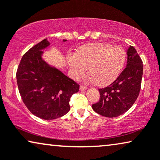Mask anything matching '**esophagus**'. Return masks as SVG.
Masks as SVG:
<instances>
[{"label": "esophagus", "mask_w": 160, "mask_h": 160, "mask_svg": "<svg viewBox=\"0 0 160 160\" xmlns=\"http://www.w3.org/2000/svg\"><path fill=\"white\" fill-rule=\"evenodd\" d=\"M88 90V88H87V87L84 86V85H81V86H80V90L84 91V90Z\"/></svg>", "instance_id": "1"}]
</instances>
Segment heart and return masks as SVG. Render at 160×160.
Wrapping results in <instances>:
<instances>
[{
	"label": "heart",
	"instance_id": "b5f03b06",
	"mask_svg": "<svg viewBox=\"0 0 160 160\" xmlns=\"http://www.w3.org/2000/svg\"><path fill=\"white\" fill-rule=\"evenodd\" d=\"M126 53L119 45L110 43H92L81 48L75 57H69L68 63L76 77L84 75L86 68L98 87L112 84L121 75L126 64Z\"/></svg>",
	"mask_w": 160,
	"mask_h": 160
}]
</instances>
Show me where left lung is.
<instances>
[{
  "instance_id": "obj_1",
  "label": "left lung",
  "mask_w": 160,
  "mask_h": 160,
  "mask_svg": "<svg viewBox=\"0 0 160 160\" xmlns=\"http://www.w3.org/2000/svg\"><path fill=\"white\" fill-rule=\"evenodd\" d=\"M127 64L121 75L107 88L98 89L100 100L92 105V109L107 118L125 113L138 98L141 88L143 65L133 46L127 50Z\"/></svg>"
}]
</instances>
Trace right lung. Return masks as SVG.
Segmentation results:
<instances>
[{"label": "right lung", "mask_w": 160, "mask_h": 160, "mask_svg": "<svg viewBox=\"0 0 160 160\" xmlns=\"http://www.w3.org/2000/svg\"><path fill=\"white\" fill-rule=\"evenodd\" d=\"M49 45L45 39L28 50L16 73L24 104L33 115L44 120L57 119L67 114L70 97L79 90V84L42 59V50Z\"/></svg>", "instance_id": "add662e5"}]
</instances>
